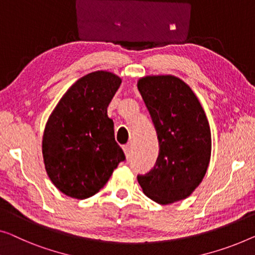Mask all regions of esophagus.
Instances as JSON below:
<instances>
[{"instance_id": "1", "label": "esophagus", "mask_w": 255, "mask_h": 255, "mask_svg": "<svg viewBox=\"0 0 255 255\" xmlns=\"http://www.w3.org/2000/svg\"><path fill=\"white\" fill-rule=\"evenodd\" d=\"M124 151H125V154H126V157L129 158V155H130V152H131V145L130 144H126V145H124Z\"/></svg>"}]
</instances>
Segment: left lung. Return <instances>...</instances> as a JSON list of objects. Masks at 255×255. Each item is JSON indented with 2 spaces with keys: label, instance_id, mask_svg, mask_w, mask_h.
I'll use <instances>...</instances> for the list:
<instances>
[{
  "label": "left lung",
  "instance_id": "obj_1",
  "mask_svg": "<svg viewBox=\"0 0 255 255\" xmlns=\"http://www.w3.org/2000/svg\"><path fill=\"white\" fill-rule=\"evenodd\" d=\"M137 88L158 136L153 168L138 174L143 192L167 205L191 195L206 174L211 159V129L191 88L173 75L140 79Z\"/></svg>",
  "mask_w": 255,
  "mask_h": 255
}]
</instances>
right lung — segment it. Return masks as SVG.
<instances>
[{"label":"right lung","instance_id":"add662e5","mask_svg":"<svg viewBox=\"0 0 255 255\" xmlns=\"http://www.w3.org/2000/svg\"><path fill=\"white\" fill-rule=\"evenodd\" d=\"M120 85L121 79L110 72L87 74L66 91L49 118L42 140L45 169L66 196H94L126 160L108 117Z\"/></svg>","mask_w":255,"mask_h":255}]
</instances>
